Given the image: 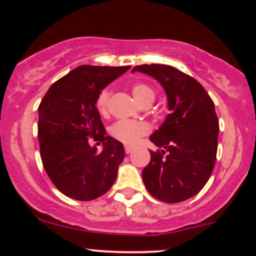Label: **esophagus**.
<instances>
[{"label":"esophagus","mask_w":256,"mask_h":256,"mask_svg":"<svg viewBox=\"0 0 256 256\" xmlns=\"http://www.w3.org/2000/svg\"><path fill=\"white\" fill-rule=\"evenodd\" d=\"M134 150V146H125V152L126 154H130V152Z\"/></svg>","instance_id":"obj_1"}]
</instances>
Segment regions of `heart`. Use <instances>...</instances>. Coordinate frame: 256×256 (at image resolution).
Masks as SVG:
<instances>
[{"mask_svg":"<svg viewBox=\"0 0 256 256\" xmlns=\"http://www.w3.org/2000/svg\"><path fill=\"white\" fill-rule=\"evenodd\" d=\"M110 90L106 88L98 94L96 100V108L101 114L107 112L108 101H110ZM132 95L140 106L152 104L155 98V91L150 85L146 83H136L132 86ZM149 126L146 122H134V120H119L116 124L112 125L110 134L116 140L125 144H134L140 137L148 134Z\"/></svg>","mask_w":256,"mask_h":256,"instance_id":"1","label":"heart"}]
</instances>
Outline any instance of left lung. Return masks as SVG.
<instances>
[{
    "mask_svg": "<svg viewBox=\"0 0 256 256\" xmlns=\"http://www.w3.org/2000/svg\"><path fill=\"white\" fill-rule=\"evenodd\" d=\"M136 71L161 84L170 110L149 137L161 150H149L143 182L160 201H185L201 192L216 164L219 122L214 102L198 80L168 64H140L134 67Z\"/></svg>",
    "mask_w": 256,
    "mask_h": 256,
    "instance_id": "1",
    "label": "left lung"
}]
</instances>
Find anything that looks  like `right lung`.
Wrapping results in <instances>:
<instances>
[{
    "label": "right lung",
    "instance_id": "obj_1",
    "mask_svg": "<svg viewBox=\"0 0 256 256\" xmlns=\"http://www.w3.org/2000/svg\"><path fill=\"white\" fill-rule=\"evenodd\" d=\"M130 70L84 64L49 88L38 107V140L46 174L64 195L91 201L110 189L125 156L122 142L106 134L98 94ZM102 142L91 147L89 138Z\"/></svg>",
    "mask_w": 256,
    "mask_h": 256
}]
</instances>
